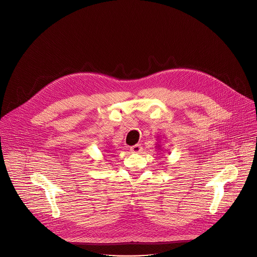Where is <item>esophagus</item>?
I'll use <instances>...</instances> for the list:
<instances>
[{"instance_id": "1", "label": "esophagus", "mask_w": 257, "mask_h": 257, "mask_svg": "<svg viewBox=\"0 0 257 257\" xmlns=\"http://www.w3.org/2000/svg\"><path fill=\"white\" fill-rule=\"evenodd\" d=\"M130 151H131L133 154H140V153L142 152V146H141V144H135V145L131 146Z\"/></svg>"}]
</instances>
